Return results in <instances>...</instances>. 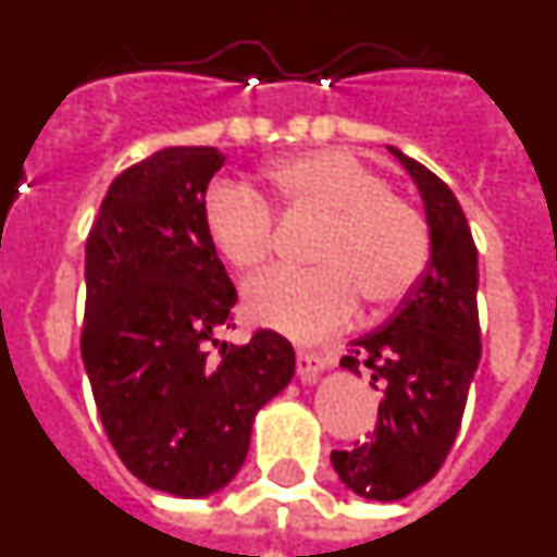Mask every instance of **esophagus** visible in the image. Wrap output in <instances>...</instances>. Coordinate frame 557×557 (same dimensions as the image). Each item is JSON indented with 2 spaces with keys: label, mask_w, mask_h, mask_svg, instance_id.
<instances>
[{
  "label": "esophagus",
  "mask_w": 557,
  "mask_h": 557,
  "mask_svg": "<svg viewBox=\"0 0 557 557\" xmlns=\"http://www.w3.org/2000/svg\"><path fill=\"white\" fill-rule=\"evenodd\" d=\"M295 368H298V376H301L304 385H314L321 373L326 371V359L321 354L312 351H298V359H295Z\"/></svg>",
  "instance_id": "obj_1"
}]
</instances>
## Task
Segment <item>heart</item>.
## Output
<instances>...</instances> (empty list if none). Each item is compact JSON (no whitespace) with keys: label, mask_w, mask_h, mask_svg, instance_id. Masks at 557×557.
Returning <instances> with one entry per match:
<instances>
[{"label":"heart","mask_w":557,"mask_h":557,"mask_svg":"<svg viewBox=\"0 0 557 557\" xmlns=\"http://www.w3.org/2000/svg\"><path fill=\"white\" fill-rule=\"evenodd\" d=\"M268 184L295 214L326 218V228L314 248L321 268L270 270L245 287V312L259 326L314 343L351 321L359 295L371 307H391L424 275V218L351 152L312 150L284 159L270 166ZM203 228L214 253L234 270L262 268L273 253V214L243 184L211 186Z\"/></svg>","instance_id":"obj_1"}]
</instances>
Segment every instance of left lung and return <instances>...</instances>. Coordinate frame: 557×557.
I'll return each instance as SVG.
<instances>
[{
	"mask_svg": "<svg viewBox=\"0 0 557 557\" xmlns=\"http://www.w3.org/2000/svg\"><path fill=\"white\" fill-rule=\"evenodd\" d=\"M424 203L430 264L391 321L348 343L339 368H368L382 391L371 441L332 451L339 482L362 499L396 502L426 485L444 466L480 366L476 248L455 191L435 172L387 147Z\"/></svg>",
	"mask_w": 557,
	"mask_h": 557,
	"instance_id": "8db88e82",
	"label": "left lung"
}]
</instances>
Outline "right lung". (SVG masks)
Returning <instances> with one entry per match:
<instances>
[{
  "instance_id": "1",
  "label": "right lung",
  "mask_w": 557,
  "mask_h": 557,
  "mask_svg": "<svg viewBox=\"0 0 557 557\" xmlns=\"http://www.w3.org/2000/svg\"><path fill=\"white\" fill-rule=\"evenodd\" d=\"M218 147H164L113 178L86 239L83 366L120 460L147 488L218 494L243 469L256 412L295 351L262 329L220 343L236 289L203 228ZM221 346L211 360L208 348Z\"/></svg>"
}]
</instances>
